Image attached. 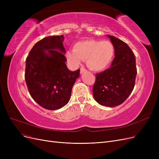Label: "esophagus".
<instances>
[{
  "mask_svg": "<svg viewBox=\"0 0 159 159\" xmlns=\"http://www.w3.org/2000/svg\"><path fill=\"white\" fill-rule=\"evenodd\" d=\"M87 71V70H86L85 68H81V69H80V73L82 74V73H84V72H85V71Z\"/></svg>",
  "mask_w": 159,
  "mask_h": 159,
  "instance_id": "1",
  "label": "esophagus"
}]
</instances>
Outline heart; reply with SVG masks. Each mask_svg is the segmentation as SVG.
<instances>
[{"label": "heart", "instance_id": "obj_1", "mask_svg": "<svg viewBox=\"0 0 159 159\" xmlns=\"http://www.w3.org/2000/svg\"><path fill=\"white\" fill-rule=\"evenodd\" d=\"M115 54V47L108 40H84L77 42L74 50L66 52V56L69 63L74 67L80 65L82 60L93 71L106 68Z\"/></svg>", "mask_w": 159, "mask_h": 159}]
</instances>
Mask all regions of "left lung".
I'll use <instances>...</instances> for the list:
<instances>
[{"instance_id":"8db88e82","label":"left lung","mask_w":159,"mask_h":159,"mask_svg":"<svg viewBox=\"0 0 159 159\" xmlns=\"http://www.w3.org/2000/svg\"><path fill=\"white\" fill-rule=\"evenodd\" d=\"M115 47V58L109 68L96 74L93 94L102 105L114 107L125 101L133 90L137 75L135 57L125 42L107 36Z\"/></svg>"}]
</instances>
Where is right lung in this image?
I'll use <instances>...</instances> for the list:
<instances>
[{
	"instance_id": "1",
	"label": "right lung",
	"mask_w": 159,
	"mask_h": 159,
	"mask_svg": "<svg viewBox=\"0 0 159 159\" xmlns=\"http://www.w3.org/2000/svg\"><path fill=\"white\" fill-rule=\"evenodd\" d=\"M64 40L63 35L43 38L33 46L26 60L28 91L46 109H58L68 103L72 87L80 76V69L71 71L67 68Z\"/></svg>"
}]
</instances>
